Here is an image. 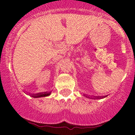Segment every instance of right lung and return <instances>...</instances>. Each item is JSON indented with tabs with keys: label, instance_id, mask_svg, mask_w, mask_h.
Returning <instances> with one entry per match:
<instances>
[{
	"label": "right lung",
	"instance_id": "add662e5",
	"mask_svg": "<svg viewBox=\"0 0 135 135\" xmlns=\"http://www.w3.org/2000/svg\"><path fill=\"white\" fill-rule=\"evenodd\" d=\"M51 93H38V94H36V95H33V97L34 98H37V97H46V96H49L50 95Z\"/></svg>",
	"mask_w": 135,
	"mask_h": 135
}]
</instances>
